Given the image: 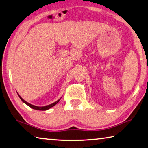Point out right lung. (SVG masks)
Here are the masks:
<instances>
[{
	"label": "right lung",
	"mask_w": 148,
	"mask_h": 148,
	"mask_svg": "<svg viewBox=\"0 0 148 148\" xmlns=\"http://www.w3.org/2000/svg\"><path fill=\"white\" fill-rule=\"evenodd\" d=\"M18 96H19V98H21V100H22L24 103H26V105H28V106H29V107H30L31 108H32V109H36V110H39V111H46V110H48V109H49L50 108H51V107H52L53 106H54L56 104H57L59 101H60V100H61V98L60 99V100H58V101H56V102H54V103H52V104H50V105H48V106H44V107H38V106H33V105H32V104H30V103H28L27 101H26L25 100H24L21 97V96L18 95Z\"/></svg>",
	"instance_id": "add662e5"
}]
</instances>
